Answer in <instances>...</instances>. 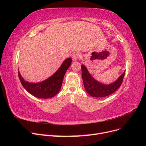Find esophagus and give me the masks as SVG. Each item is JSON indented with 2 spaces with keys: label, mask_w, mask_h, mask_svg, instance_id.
<instances>
[{
  "label": "esophagus",
  "mask_w": 146,
  "mask_h": 146,
  "mask_svg": "<svg viewBox=\"0 0 146 146\" xmlns=\"http://www.w3.org/2000/svg\"><path fill=\"white\" fill-rule=\"evenodd\" d=\"M82 58V55L80 53H75V54L72 55V60L74 61H76L78 59H80Z\"/></svg>",
  "instance_id": "1"
}]
</instances>
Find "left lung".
Returning <instances> with one entry per match:
<instances>
[{"label": "left lung", "mask_w": 146, "mask_h": 146, "mask_svg": "<svg viewBox=\"0 0 146 146\" xmlns=\"http://www.w3.org/2000/svg\"><path fill=\"white\" fill-rule=\"evenodd\" d=\"M81 68L84 87L88 93L94 98H104L115 92L121 86L125 72H123L114 83L106 85L94 80L85 66L82 65Z\"/></svg>", "instance_id": "obj_1"}]
</instances>
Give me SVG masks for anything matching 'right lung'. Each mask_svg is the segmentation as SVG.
Masks as SVG:
<instances>
[{
    "instance_id": "obj_1",
    "label": "right lung",
    "mask_w": 146,
    "mask_h": 146,
    "mask_svg": "<svg viewBox=\"0 0 146 146\" xmlns=\"http://www.w3.org/2000/svg\"><path fill=\"white\" fill-rule=\"evenodd\" d=\"M71 63L72 59L67 58L53 76L42 82L33 83L25 82L18 71L19 80L22 85L30 94L39 99L51 98L58 93L64 74Z\"/></svg>"
}]
</instances>
